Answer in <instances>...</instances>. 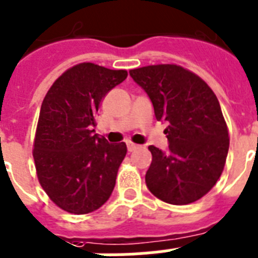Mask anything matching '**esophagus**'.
<instances>
[{
  "label": "esophagus",
  "mask_w": 258,
  "mask_h": 258,
  "mask_svg": "<svg viewBox=\"0 0 258 258\" xmlns=\"http://www.w3.org/2000/svg\"><path fill=\"white\" fill-rule=\"evenodd\" d=\"M140 148L138 145L133 144V142H127V152H134V150H137V149Z\"/></svg>",
  "instance_id": "1"
}]
</instances>
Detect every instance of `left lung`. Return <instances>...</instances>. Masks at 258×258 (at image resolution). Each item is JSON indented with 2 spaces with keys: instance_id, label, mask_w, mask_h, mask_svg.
Returning a JSON list of instances; mask_svg holds the SVG:
<instances>
[{
  "instance_id": "1",
  "label": "left lung",
  "mask_w": 258,
  "mask_h": 258,
  "mask_svg": "<svg viewBox=\"0 0 258 258\" xmlns=\"http://www.w3.org/2000/svg\"><path fill=\"white\" fill-rule=\"evenodd\" d=\"M129 74L152 100L155 118L167 124L169 149L149 146L153 159L146 186L166 203L199 201L216 184L228 154V127L218 97L180 66H146Z\"/></svg>"
}]
</instances>
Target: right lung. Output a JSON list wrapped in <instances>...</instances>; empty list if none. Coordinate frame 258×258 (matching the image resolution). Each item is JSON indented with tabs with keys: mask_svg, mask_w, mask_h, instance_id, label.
<instances>
[{
	"mask_svg": "<svg viewBox=\"0 0 258 258\" xmlns=\"http://www.w3.org/2000/svg\"><path fill=\"white\" fill-rule=\"evenodd\" d=\"M126 76L125 70L80 63L63 72L44 96L34 162L42 188L70 214L97 210L113 191L126 145L109 144L93 126L105 95Z\"/></svg>",
	"mask_w": 258,
	"mask_h": 258,
	"instance_id": "1",
	"label": "right lung"
}]
</instances>
